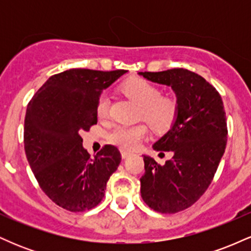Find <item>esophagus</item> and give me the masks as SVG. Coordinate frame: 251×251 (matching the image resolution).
Returning a JSON list of instances; mask_svg holds the SVG:
<instances>
[{
  "instance_id": "1",
  "label": "esophagus",
  "mask_w": 251,
  "mask_h": 251,
  "mask_svg": "<svg viewBox=\"0 0 251 251\" xmlns=\"http://www.w3.org/2000/svg\"><path fill=\"white\" fill-rule=\"evenodd\" d=\"M129 155H132L131 152L125 151V150H122V157H123V159H126V158H128Z\"/></svg>"
}]
</instances>
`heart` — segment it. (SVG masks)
I'll return each mask as SVG.
<instances>
[{"mask_svg":"<svg viewBox=\"0 0 251 251\" xmlns=\"http://www.w3.org/2000/svg\"><path fill=\"white\" fill-rule=\"evenodd\" d=\"M126 96L142 106L140 118L151 126L157 133H165L175 126L179 117V103L174 97L162 96V91L154 83L143 77H131L122 85ZM109 113V99L100 97L97 103V114L105 119ZM148 133L144 124L137 125H117L108 132V140L125 150H133Z\"/></svg>","mask_w":251,"mask_h":251,"instance_id":"1","label":"heart"}]
</instances>
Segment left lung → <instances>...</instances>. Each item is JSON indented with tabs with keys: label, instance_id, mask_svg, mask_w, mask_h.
Segmentation results:
<instances>
[{
	"label": "left lung",
	"instance_id": "8db88e82",
	"mask_svg": "<svg viewBox=\"0 0 251 251\" xmlns=\"http://www.w3.org/2000/svg\"><path fill=\"white\" fill-rule=\"evenodd\" d=\"M152 82L172 88L179 103V117L170 131L153 144L155 151L172 158L159 165L144 155L140 178L143 201L162 214L188 209L211 184L226 146V118L214 86L194 72L174 68L139 72Z\"/></svg>",
	"mask_w": 251,
	"mask_h": 251
}]
</instances>
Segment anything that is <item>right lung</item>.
<instances>
[{
  "instance_id": "obj_1",
  "label": "right lung",
  "mask_w": 251,
  "mask_h": 251,
  "mask_svg": "<svg viewBox=\"0 0 251 251\" xmlns=\"http://www.w3.org/2000/svg\"><path fill=\"white\" fill-rule=\"evenodd\" d=\"M126 72L65 71L51 75L28 103L25 118L28 163L42 191L68 211L97 206L122 160L113 145H105L91 158L80 133L96 125L100 94Z\"/></svg>"
}]
</instances>
